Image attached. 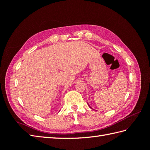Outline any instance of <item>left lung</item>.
Masks as SVG:
<instances>
[{"label":"left lung","instance_id":"obj_1","mask_svg":"<svg viewBox=\"0 0 150 150\" xmlns=\"http://www.w3.org/2000/svg\"><path fill=\"white\" fill-rule=\"evenodd\" d=\"M88 106H89V105H88ZM90 108H91V107H90Z\"/></svg>","mask_w":150,"mask_h":150}]
</instances>
